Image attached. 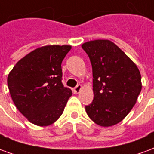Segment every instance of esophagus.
Masks as SVG:
<instances>
[{"instance_id": "34e87169", "label": "esophagus", "mask_w": 154, "mask_h": 154, "mask_svg": "<svg viewBox=\"0 0 154 154\" xmlns=\"http://www.w3.org/2000/svg\"><path fill=\"white\" fill-rule=\"evenodd\" d=\"M81 89H82V85H81V84H78L77 87L74 88V91H75L76 93H79V91H81Z\"/></svg>"}]
</instances>
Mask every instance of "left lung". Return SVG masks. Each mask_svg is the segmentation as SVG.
Wrapping results in <instances>:
<instances>
[{"label": "left lung", "mask_w": 154, "mask_h": 154, "mask_svg": "<svg viewBox=\"0 0 154 154\" xmlns=\"http://www.w3.org/2000/svg\"><path fill=\"white\" fill-rule=\"evenodd\" d=\"M82 48L90 58L93 76L94 98L86 111L98 125H115L132 110L141 91L139 68L110 40L89 41Z\"/></svg>", "instance_id": "left-lung-1"}]
</instances>
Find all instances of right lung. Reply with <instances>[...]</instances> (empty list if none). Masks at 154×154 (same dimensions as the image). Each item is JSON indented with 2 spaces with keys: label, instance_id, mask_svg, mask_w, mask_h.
Wrapping results in <instances>:
<instances>
[{
  "label": "right lung",
  "instance_id": "1",
  "mask_svg": "<svg viewBox=\"0 0 154 154\" xmlns=\"http://www.w3.org/2000/svg\"><path fill=\"white\" fill-rule=\"evenodd\" d=\"M69 45H48L21 58L9 73L7 84L16 108L38 126L54 123L63 112L72 91L62 83L61 64Z\"/></svg>",
  "mask_w": 154,
  "mask_h": 154
}]
</instances>
